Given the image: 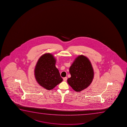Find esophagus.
Wrapping results in <instances>:
<instances>
[{"mask_svg":"<svg viewBox=\"0 0 127 127\" xmlns=\"http://www.w3.org/2000/svg\"><path fill=\"white\" fill-rule=\"evenodd\" d=\"M67 80V77H64V78H63V80H64V81H65V82Z\"/></svg>","mask_w":127,"mask_h":127,"instance_id":"1","label":"esophagus"}]
</instances>
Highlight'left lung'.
<instances>
[{
  "label": "left lung",
  "mask_w": 127,
  "mask_h": 127,
  "mask_svg": "<svg viewBox=\"0 0 127 127\" xmlns=\"http://www.w3.org/2000/svg\"><path fill=\"white\" fill-rule=\"evenodd\" d=\"M71 77L67 82L74 90L80 92L90 85L94 77V71L90 61L81 55L75 59L69 68Z\"/></svg>",
  "instance_id": "left-lung-1"
}]
</instances>
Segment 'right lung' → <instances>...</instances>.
I'll return each instance as SVG.
<instances>
[{
  "label": "right lung",
  "mask_w": 127,
  "mask_h": 127,
  "mask_svg": "<svg viewBox=\"0 0 127 127\" xmlns=\"http://www.w3.org/2000/svg\"><path fill=\"white\" fill-rule=\"evenodd\" d=\"M56 59L52 54L46 53L40 57L34 69L36 81L48 90L54 89L63 81L59 71L56 67Z\"/></svg>",
  "instance_id": "1"
}]
</instances>
